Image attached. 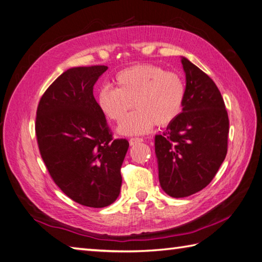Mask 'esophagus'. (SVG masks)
Returning a JSON list of instances; mask_svg holds the SVG:
<instances>
[{
  "instance_id": "esophagus-1",
  "label": "esophagus",
  "mask_w": 262,
  "mask_h": 262,
  "mask_svg": "<svg viewBox=\"0 0 262 262\" xmlns=\"http://www.w3.org/2000/svg\"><path fill=\"white\" fill-rule=\"evenodd\" d=\"M141 142H143V139H141V137H133V139L129 140V144L134 145L137 143H141Z\"/></svg>"
}]
</instances>
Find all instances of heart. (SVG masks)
<instances>
[{
	"label": "heart",
	"instance_id": "heart-1",
	"mask_svg": "<svg viewBox=\"0 0 262 262\" xmlns=\"http://www.w3.org/2000/svg\"><path fill=\"white\" fill-rule=\"evenodd\" d=\"M116 89L102 87L97 105L107 119L120 122L133 103L137 111L118 127L122 135H141L157 126H167L182 110L185 87L177 73L151 64H142L119 72Z\"/></svg>",
	"mask_w": 262,
	"mask_h": 262
}]
</instances>
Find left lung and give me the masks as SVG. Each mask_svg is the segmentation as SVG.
Instances as JSON below:
<instances>
[{"label": "left lung", "mask_w": 262, "mask_h": 262, "mask_svg": "<svg viewBox=\"0 0 262 262\" xmlns=\"http://www.w3.org/2000/svg\"><path fill=\"white\" fill-rule=\"evenodd\" d=\"M185 73L182 112L155 137L159 183L170 197L183 198L210 184L226 158L229 119L216 84L191 61Z\"/></svg>", "instance_id": "obj_1"}]
</instances>
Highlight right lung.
Returning <instances> with one entry per match:
<instances>
[{"instance_id": "add662e5", "label": "right lung", "mask_w": 262, "mask_h": 262, "mask_svg": "<svg viewBox=\"0 0 262 262\" xmlns=\"http://www.w3.org/2000/svg\"><path fill=\"white\" fill-rule=\"evenodd\" d=\"M107 66L73 68L60 74L37 105V145L51 179L80 205L101 208L116 202L120 168L129 143L112 137L93 89Z\"/></svg>"}]
</instances>
